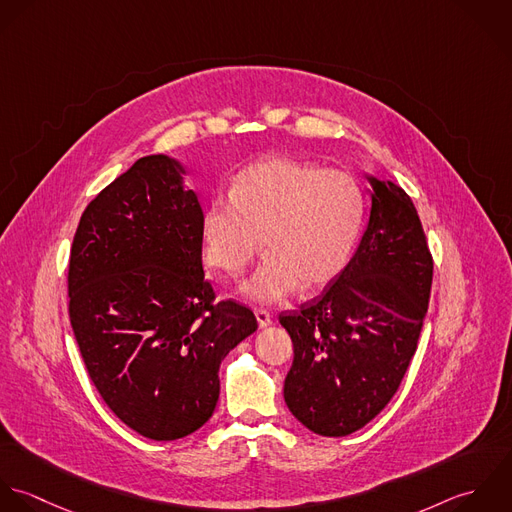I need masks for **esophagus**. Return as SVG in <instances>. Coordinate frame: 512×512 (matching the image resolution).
Listing matches in <instances>:
<instances>
[{
    "instance_id": "34e87169",
    "label": "esophagus",
    "mask_w": 512,
    "mask_h": 512,
    "mask_svg": "<svg viewBox=\"0 0 512 512\" xmlns=\"http://www.w3.org/2000/svg\"><path fill=\"white\" fill-rule=\"evenodd\" d=\"M255 316H257V322H259L261 328H265V326H269L273 322V314L269 310H265V308H255Z\"/></svg>"
}]
</instances>
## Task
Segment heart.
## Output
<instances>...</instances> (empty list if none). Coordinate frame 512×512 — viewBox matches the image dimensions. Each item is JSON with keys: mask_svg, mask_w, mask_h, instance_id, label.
Wrapping results in <instances>:
<instances>
[{"mask_svg": "<svg viewBox=\"0 0 512 512\" xmlns=\"http://www.w3.org/2000/svg\"><path fill=\"white\" fill-rule=\"evenodd\" d=\"M364 211V192L346 172L291 158L261 160L235 176L229 198L205 207V263L239 275L263 243L267 257L241 285L247 299L277 303L299 285L314 291L346 267Z\"/></svg>", "mask_w": 512, "mask_h": 512, "instance_id": "obj_1", "label": "heart"}]
</instances>
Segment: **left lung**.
Returning <instances> with one entry per match:
<instances>
[{
    "mask_svg": "<svg viewBox=\"0 0 512 512\" xmlns=\"http://www.w3.org/2000/svg\"><path fill=\"white\" fill-rule=\"evenodd\" d=\"M370 182V219L342 273L281 314L295 360L285 402L310 431L344 437L398 392L427 312L433 259L417 209L394 182Z\"/></svg>",
    "mask_w": 512,
    "mask_h": 512,
    "instance_id": "8db88e82",
    "label": "left lung"
}]
</instances>
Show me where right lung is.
<instances>
[{"mask_svg": "<svg viewBox=\"0 0 512 512\" xmlns=\"http://www.w3.org/2000/svg\"><path fill=\"white\" fill-rule=\"evenodd\" d=\"M188 170L144 156L81 215L69 261V316L104 404L136 433L174 441L219 400V364L257 330L215 303L202 267V205Z\"/></svg>", "mask_w": 512, "mask_h": 512, "instance_id": "obj_1", "label": "right lung"}]
</instances>
